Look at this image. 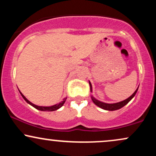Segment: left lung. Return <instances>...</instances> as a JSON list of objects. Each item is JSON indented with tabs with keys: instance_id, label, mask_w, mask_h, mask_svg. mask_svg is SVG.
<instances>
[{
	"instance_id": "obj_1",
	"label": "left lung",
	"mask_w": 156,
	"mask_h": 156,
	"mask_svg": "<svg viewBox=\"0 0 156 156\" xmlns=\"http://www.w3.org/2000/svg\"><path fill=\"white\" fill-rule=\"evenodd\" d=\"M89 86H90V91H91V92H92V84H91L90 81H89ZM138 89H139V87H138V88L136 89V90L135 92H133V94H132L131 96H130L128 98H127L126 100H125V101H122L121 102H119V103H103V102L98 101V100L95 99V98H94L93 96H92V100L93 103H94L96 105L99 106L100 108L105 109V110H107V111L118 110V109L122 108L123 106H125V105L128 104V103H129L130 101H131L132 98H133V97L136 95V94Z\"/></svg>"
}]
</instances>
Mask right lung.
Segmentation results:
<instances>
[{"label": "right lung", "mask_w": 156, "mask_h": 156, "mask_svg": "<svg viewBox=\"0 0 156 156\" xmlns=\"http://www.w3.org/2000/svg\"><path fill=\"white\" fill-rule=\"evenodd\" d=\"M19 92H20V90H19ZM20 94H21V95H22V97L23 98V99H24L25 101H26L27 103H28V104H30L31 105H32V106L34 107L35 108L38 109V110H39V111H43V112H53V111H55V110H57V109L60 108L61 107H62V105H64V103H65L66 100H67V98H64V99H63V101L61 102V103H57V104H55V105H51V106H39V105H34V103H31V102H30L28 99H27L26 97L23 95L22 93H21L20 92Z\"/></svg>", "instance_id": "right-lung-1"}]
</instances>
